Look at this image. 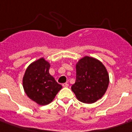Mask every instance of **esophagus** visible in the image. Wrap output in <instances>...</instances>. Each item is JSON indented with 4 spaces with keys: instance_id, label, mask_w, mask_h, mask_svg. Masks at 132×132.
Returning <instances> with one entry per match:
<instances>
[{
    "instance_id": "obj_1",
    "label": "esophagus",
    "mask_w": 132,
    "mask_h": 132,
    "mask_svg": "<svg viewBox=\"0 0 132 132\" xmlns=\"http://www.w3.org/2000/svg\"><path fill=\"white\" fill-rule=\"evenodd\" d=\"M62 85H63V88H68L69 87V84L68 83H64V84H63Z\"/></svg>"
}]
</instances>
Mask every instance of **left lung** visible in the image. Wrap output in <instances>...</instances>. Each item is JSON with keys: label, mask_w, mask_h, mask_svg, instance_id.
I'll return each instance as SVG.
<instances>
[{"label": "left lung", "mask_w": 132, "mask_h": 132, "mask_svg": "<svg viewBox=\"0 0 132 132\" xmlns=\"http://www.w3.org/2000/svg\"><path fill=\"white\" fill-rule=\"evenodd\" d=\"M109 82V74L102 63L95 57L85 56L76 64V81L71 90L80 102L92 104L102 98Z\"/></svg>", "instance_id": "left-lung-1"}]
</instances>
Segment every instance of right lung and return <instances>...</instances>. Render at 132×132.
<instances>
[{
	"mask_svg": "<svg viewBox=\"0 0 132 132\" xmlns=\"http://www.w3.org/2000/svg\"><path fill=\"white\" fill-rule=\"evenodd\" d=\"M50 63L41 57L28 66L22 78V86L26 95L42 106L52 102L62 88L50 75Z\"/></svg>",
	"mask_w": 132,
	"mask_h": 132,
	"instance_id": "1",
	"label": "right lung"
}]
</instances>
